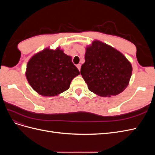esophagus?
Masks as SVG:
<instances>
[{
    "mask_svg": "<svg viewBox=\"0 0 155 155\" xmlns=\"http://www.w3.org/2000/svg\"><path fill=\"white\" fill-rule=\"evenodd\" d=\"M77 68H78L79 70H80V69H81V64H77Z\"/></svg>",
    "mask_w": 155,
    "mask_h": 155,
    "instance_id": "34e87169",
    "label": "esophagus"
}]
</instances>
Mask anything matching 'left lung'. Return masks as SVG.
Listing matches in <instances>:
<instances>
[{"label": "left lung", "instance_id": "obj_1", "mask_svg": "<svg viewBox=\"0 0 155 155\" xmlns=\"http://www.w3.org/2000/svg\"><path fill=\"white\" fill-rule=\"evenodd\" d=\"M81 75L89 91L102 97L116 96L127 87L132 66L125 56L100 41L87 48Z\"/></svg>", "mask_w": 155, "mask_h": 155}]
</instances>
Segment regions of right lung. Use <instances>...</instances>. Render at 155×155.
Instances as JSON below:
<instances>
[{
  "mask_svg": "<svg viewBox=\"0 0 155 155\" xmlns=\"http://www.w3.org/2000/svg\"><path fill=\"white\" fill-rule=\"evenodd\" d=\"M79 74L70 56L59 48H46L30 59L26 76L30 86L39 94L54 96L67 91Z\"/></svg>",
  "mask_w": 155,
  "mask_h": 155,
  "instance_id": "add662e5",
  "label": "right lung"
}]
</instances>
